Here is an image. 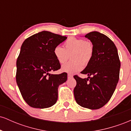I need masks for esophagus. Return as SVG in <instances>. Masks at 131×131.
<instances>
[{"mask_svg": "<svg viewBox=\"0 0 131 131\" xmlns=\"http://www.w3.org/2000/svg\"><path fill=\"white\" fill-rule=\"evenodd\" d=\"M73 77V74H68V79H70V78H72Z\"/></svg>", "mask_w": 131, "mask_h": 131, "instance_id": "34e87169", "label": "esophagus"}]
</instances>
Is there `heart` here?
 I'll use <instances>...</instances> for the list:
<instances>
[{
  "mask_svg": "<svg viewBox=\"0 0 131 131\" xmlns=\"http://www.w3.org/2000/svg\"><path fill=\"white\" fill-rule=\"evenodd\" d=\"M53 55L59 63L63 64L70 55L71 61L61 67V70L68 73L79 71L84 66L90 63L94 53L93 43L84 39L70 37L63 43V48L56 46L53 49Z\"/></svg>",
  "mask_w": 131,
  "mask_h": 131,
  "instance_id": "1",
  "label": "heart"
}]
</instances>
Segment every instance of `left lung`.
I'll return each mask as SVG.
<instances>
[{
  "mask_svg": "<svg viewBox=\"0 0 131 131\" xmlns=\"http://www.w3.org/2000/svg\"><path fill=\"white\" fill-rule=\"evenodd\" d=\"M85 37L94 44V53L90 63L81 72L88 78L74 76L76 81L74 95L80 106L97 110L106 104L113 94L119 78L121 63L116 47L109 37L97 31L88 33Z\"/></svg>",
  "mask_w": 131,
  "mask_h": 131,
  "instance_id": "left-lung-1",
  "label": "left lung"
}]
</instances>
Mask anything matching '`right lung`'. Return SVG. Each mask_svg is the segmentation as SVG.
<instances>
[{
    "instance_id": "add662e5",
    "label": "right lung",
    "mask_w": 131,
    "mask_h": 131,
    "mask_svg": "<svg viewBox=\"0 0 131 131\" xmlns=\"http://www.w3.org/2000/svg\"><path fill=\"white\" fill-rule=\"evenodd\" d=\"M66 36L43 31L25 39L16 60V81L27 104L36 108L52 106L58 99V88L67 80V73L50 74L60 69L53 55Z\"/></svg>"
}]
</instances>
